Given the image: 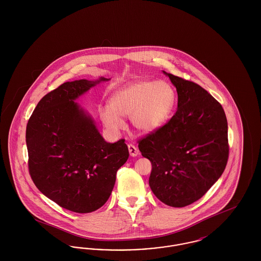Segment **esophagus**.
Wrapping results in <instances>:
<instances>
[{"mask_svg":"<svg viewBox=\"0 0 261 261\" xmlns=\"http://www.w3.org/2000/svg\"><path fill=\"white\" fill-rule=\"evenodd\" d=\"M128 149H129V152H130L131 156H137L139 154V149H138L136 146H134L132 144L128 145Z\"/></svg>","mask_w":261,"mask_h":261,"instance_id":"esophagus-1","label":"esophagus"}]
</instances>
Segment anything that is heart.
<instances>
[{
    "mask_svg": "<svg viewBox=\"0 0 261 261\" xmlns=\"http://www.w3.org/2000/svg\"><path fill=\"white\" fill-rule=\"evenodd\" d=\"M176 95L164 80H138L112 95L110 105L100 106L99 116L107 129L117 133L131 117L138 131L150 133L167 122L173 112Z\"/></svg>",
    "mask_w": 261,
    "mask_h": 261,
    "instance_id": "obj_1",
    "label": "heart"
}]
</instances>
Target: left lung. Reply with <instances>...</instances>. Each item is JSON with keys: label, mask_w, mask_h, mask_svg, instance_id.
<instances>
[{"label": "left lung", "mask_w": 261, "mask_h": 261, "mask_svg": "<svg viewBox=\"0 0 261 261\" xmlns=\"http://www.w3.org/2000/svg\"><path fill=\"white\" fill-rule=\"evenodd\" d=\"M176 87L171 119L138 141L151 162L149 184L163 203L184 207L200 199L228 162V123L222 106L198 84L166 73Z\"/></svg>", "instance_id": "obj_1"}]
</instances>
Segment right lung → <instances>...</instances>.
<instances>
[{
	"mask_svg": "<svg viewBox=\"0 0 261 261\" xmlns=\"http://www.w3.org/2000/svg\"><path fill=\"white\" fill-rule=\"evenodd\" d=\"M65 82L38 102L26 126L28 168L38 190L65 210L89 213L112 194L129 158L125 140L108 143L75 99L101 81Z\"/></svg>",
	"mask_w": 261,
	"mask_h": 261,
	"instance_id": "1",
	"label": "right lung"
}]
</instances>
